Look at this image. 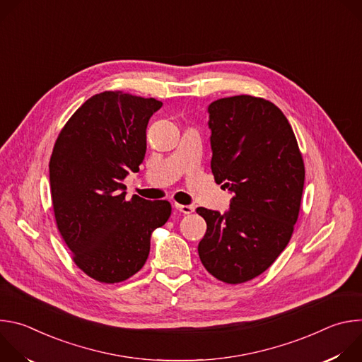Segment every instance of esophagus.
Instances as JSON below:
<instances>
[{
	"label": "esophagus",
	"mask_w": 362,
	"mask_h": 362,
	"mask_svg": "<svg viewBox=\"0 0 362 362\" xmlns=\"http://www.w3.org/2000/svg\"><path fill=\"white\" fill-rule=\"evenodd\" d=\"M175 208H176L180 214H183V215H190V214L194 211V208H193V206H190V204H179V203H175Z\"/></svg>",
	"instance_id": "esophagus-1"
}]
</instances>
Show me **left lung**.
<instances>
[{
  "mask_svg": "<svg viewBox=\"0 0 362 362\" xmlns=\"http://www.w3.org/2000/svg\"><path fill=\"white\" fill-rule=\"evenodd\" d=\"M208 112L212 173L233 197L223 215L196 209L208 225L197 252L206 271L235 285L265 272L286 247L305 168L293 130L274 103L242 94L211 103Z\"/></svg>",
  "mask_w": 362,
  "mask_h": 362,
  "instance_id": "8db88e82",
  "label": "left lung"
}]
</instances>
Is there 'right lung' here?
<instances>
[{"label": "right lung", "instance_id": "obj_1", "mask_svg": "<svg viewBox=\"0 0 362 362\" xmlns=\"http://www.w3.org/2000/svg\"><path fill=\"white\" fill-rule=\"evenodd\" d=\"M163 103L122 91L90 97L60 132L49 159L59 232L90 278L117 284L137 274L151 232L172 214L168 200H126L124 177L146 153L148 119Z\"/></svg>", "mask_w": 362, "mask_h": 362}]
</instances>
